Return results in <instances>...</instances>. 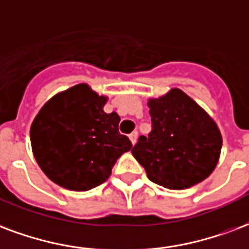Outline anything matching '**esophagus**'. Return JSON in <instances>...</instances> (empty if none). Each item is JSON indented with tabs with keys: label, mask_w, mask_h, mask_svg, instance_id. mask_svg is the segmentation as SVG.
<instances>
[{
	"label": "esophagus",
	"mask_w": 249,
	"mask_h": 249,
	"mask_svg": "<svg viewBox=\"0 0 249 249\" xmlns=\"http://www.w3.org/2000/svg\"><path fill=\"white\" fill-rule=\"evenodd\" d=\"M137 137H139V133H137V132H132V133L129 134V139L133 145L136 143V141H137Z\"/></svg>",
	"instance_id": "esophagus-1"
}]
</instances>
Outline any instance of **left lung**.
Listing matches in <instances>:
<instances>
[{"label":"left lung","instance_id":"1","mask_svg":"<svg viewBox=\"0 0 249 249\" xmlns=\"http://www.w3.org/2000/svg\"><path fill=\"white\" fill-rule=\"evenodd\" d=\"M152 132L132 149L152 182L171 190L199 183L218 163L222 134L207 112L185 92L173 88L148 101Z\"/></svg>","mask_w":249,"mask_h":249}]
</instances>
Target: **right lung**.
I'll return each mask as SVG.
<instances>
[{
  "label": "right lung",
  "mask_w": 249,
  "mask_h": 249,
  "mask_svg": "<svg viewBox=\"0 0 249 249\" xmlns=\"http://www.w3.org/2000/svg\"><path fill=\"white\" fill-rule=\"evenodd\" d=\"M106 103V96L78 84L51 97L33 121L34 157L56 185L91 190L108 179L117 158L132 149L119 132L120 116L103 109Z\"/></svg>",
  "instance_id": "1"
}]
</instances>
